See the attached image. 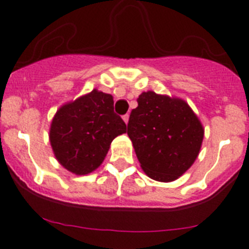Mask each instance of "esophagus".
<instances>
[{
  "label": "esophagus",
  "instance_id": "1",
  "mask_svg": "<svg viewBox=\"0 0 249 249\" xmlns=\"http://www.w3.org/2000/svg\"><path fill=\"white\" fill-rule=\"evenodd\" d=\"M123 121H124V122H126V124L127 123H128V120H129V114L127 113V114H124V116H123Z\"/></svg>",
  "mask_w": 249,
  "mask_h": 249
}]
</instances>
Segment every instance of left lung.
Masks as SVG:
<instances>
[{"label": "left lung", "instance_id": "left-lung-1", "mask_svg": "<svg viewBox=\"0 0 249 249\" xmlns=\"http://www.w3.org/2000/svg\"><path fill=\"white\" fill-rule=\"evenodd\" d=\"M127 124L141 167L152 179L171 182L192 166L203 127L184 101L143 92Z\"/></svg>", "mask_w": 249, "mask_h": 249}]
</instances>
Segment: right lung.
I'll return each instance as SVG.
<instances>
[{
	"instance_id": "right-lung-1",
	"label": "right lung",
	"mask_w": 249,
	"mask_h": 249,
	"mask_svg": "<svg viewBox=\"0 0 249 249\" xmlns=\"http://www.w3.org/2000/svg\"><path fill=\"white\" fill-rule=\"evenodd\" d=\"M126 129L114 113L111 94L93 89L57 111L51 123V146L66 169L87 175L102 163L113 138Z\"/></svg>"
}]
</instances>
